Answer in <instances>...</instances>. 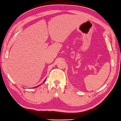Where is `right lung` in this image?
Segmentation results:
<instances>
[{
  "instance_id": "right-lung-1",
  "label": "right lung",
  "mask_w": 121,
  "mask_h": 121,
  "mask_svg": "<svg viewBox=\"0 0 121 121\" xmlns=\"http://www.w3.org/2000/svg\"><path fill=\"white\" fill-rule=\"evenodd\" d=\"M45 81H46V79H45L44 80V81H43V83H44V82H45ZM38 86H39V85H38V86H36V87H33V88H35V87H38Z\"/></svg>"
}]
</instances>
